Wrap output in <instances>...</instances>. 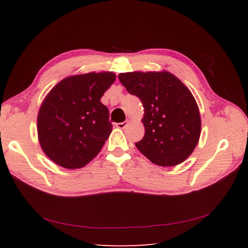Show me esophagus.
I'll return each mask as SVG.
<instances>
[{
  "label": "esophagus",
  "instance_id": "34e87169",
  "mask_svg": "<svg viewBox=\"0 0 248 248\" xmlns=\"http://www.w3.org/2000/svg\"><path fill=\"white\" fill-rule=\"evenodd\" d=\"M128 124H129V121H128V120H125V121H124V123H118V124H116V127H117L118 129H124V128L127 127V125H128Z\"/></svg>",
  "mask_w": 248,
  "mask_h": 248
}]
</instances>
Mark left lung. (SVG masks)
<instances>
[{"label": "left lung", "mask_w": 248, "mask_h": 248, "mask_svg": "<svg viewBox=\"0 0 248 248\" xmlns=\"http://www.w3.org/2000/svg\"><path fill=\"white\" fill-rule=\"evenodd\" d=\"M145 109V135L135 146L154 164L167 167L186 161L197 146L202 120L189 89L170 72H125L118 76Z\"/></svg>", "instance_id": "1"}]
</instances>
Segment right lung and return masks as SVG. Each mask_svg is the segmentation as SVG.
Listing matches in <instances>:
<instances>
[{
    "label": "right lung",
    "mask_w": 248,
    "mask_h": 248,
    "mask_svg": "<svg viewBox=\"0 0 248 248\" xmlns=\"http://www.w3.org/2000/svg\"><path fill=\"white\" fill-rule=\"evenodd\" d=\"M115 78L113 72L68 77L46 94L37 117V132L41 149L57 165L81 168L102 149L113 125L100 99Z\"/></svg>",
    "instance_id": "add662e5"
}]
</instances>
